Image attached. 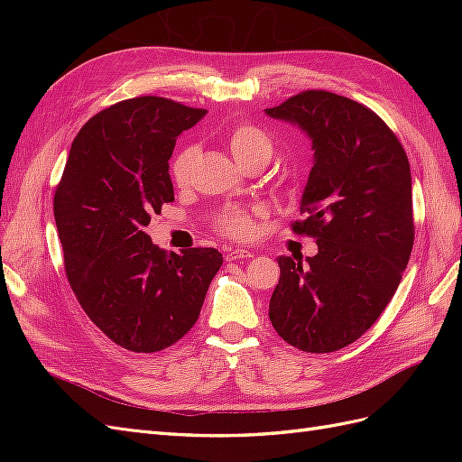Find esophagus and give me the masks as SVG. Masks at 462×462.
Instances as JSON below:
<instances>
[{
	"instance_id": "esophagus-1",
	"label": "esophagus",
	"mask_w": 462,
	"mask_h": 462,
	"mask_svg": "<svg viewBox=\"0 0 462 462\" xmlns=\"http://www.w3.org/2000/svg\"><path fill=\"white\" fill-rule=\"evenodd\" d=\"M254 254L250 253V250H245V248H233L227 253V260H248L253 258Z\"/></svg>"
}]
</instances>
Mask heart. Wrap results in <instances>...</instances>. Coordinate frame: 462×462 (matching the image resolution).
Returning <instances> with one entry per match:
<instances>
[{
    "mask_svg": "<svg viewBox=\"0 0 462 462\" xmlns=\"http://www.w3.org/2000/svg\"><path fill=\"white\" fill-rule=\"evenodd\" d=\"M227 144L231 148L235 160L239 163L254 156H260V153H268L270 156L272 152L270 136L265 134L260 127H256V125H250V123L235 125L227 134ZM197 156H199L197 146H187L175 156L171 163V177L177 187H185L189 183L190 167L194 160H197ZM216 226L223 235L235 236V239H246V236H250L254 231V214H250L248 209H243V208H227L219 214Z\"/></svg>",
    "mask_w": 462,
    "mask_h": 462,
    "instance_id": "obj_1",
    "label": "heart"
}]
</instances>
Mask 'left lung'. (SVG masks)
<instances>
[{
    "mask_svg": "<svg viewBox=\"0 0 462 462\" xmlns=\"http://www.w3.org/2000/svg\"><path fill=\"white\" fill-rule=\"evenodd\" d=\"M265 114L299 125L312 138L304 219L291 229L318 243V254L306 263L279 256L272 326L300 351H339L382 316L409 263V158L383 119L351 97L304 90Z\"/></svg>",
    "mask_w": 462,
    "mask_h": 462,
    "instance_id": "left-lung-1",
    "label": "left lung"
}]
</instances>
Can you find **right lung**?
<instances>
[{"instance_id": "1", "label": "right lung", "mask_w": 462, "mask_h": 462, "mask_svg": "<svg viewBox=\"0 0 462 462\" xmlns=\"http://www.w3.org/2000/svg\"><path fill=\"white\" fill-rule=\"evenodd\" d=\"M206 109L138 96L96 114L79 131L53 197L65 273L79 304L133 353L171 346L197 324L223 262L216 248L165 253L144 227L173 202L177 136Z\"/></svg>"}]
</instances>
